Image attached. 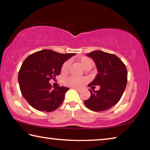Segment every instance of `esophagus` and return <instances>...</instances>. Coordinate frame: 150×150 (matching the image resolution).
<instances>
[{
  "instance_id": "obj_1",
  "label": "esophagus",
  "mask_w": 150,
  "mask_h": 150,
  "mask_svg": "<svg viewBox=\"0 0 150 150\" xmlns=\"http://www.w3.org/2000/svg\"><path fill=\"white\" fill-rule=\"evenodd\" d=\"M74 88V89H75L76 91H81V88H76V87H74V88Z\"/></svg>"
}]
</instances>
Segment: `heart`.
Returning a JSON list of instances; mask_svg holds the SVG:
<instances>
[{
	"label": "heart",
	"instance_id": "obj_1",
	"mask_svg": "<svg viewBox=\"0 0 150 150\" xmlns=\"http://www.w3.org/2000/svg\"><path fill=\"white\" fill-rule=\"evenodd\" d=\"M80 62L81 65L83 66V68L85 69L88 67H92L93 65V61L90 58L83 57L80 59ZM70 65L69 61H67L63 63L62 66V73L63 74H65L69 71V68ZM63 82L65 85L71 86V87H81L83 83L85 82V79L83 77H77L74 76H69V77H66L63 80Z\"/></svg>",
	"mask_w": 150,
	"mask_h": 150
}]
</instances>
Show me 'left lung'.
<instances>
[{"instance_id":"8db88e82","label":"left lung","mask_w":150,"mask_h":150,"mask_svg":"<svg viewBox=\"0 0 150 150\" xmlns=\"http://www.w3.org/2000/svg\"><path fill=\"white\" fill-rule=\"evenodd\" d=\"M87 55L95 62L98 73L88 85L93 91L88 89L91 96L84 103L93 111L106 110L118 103L124 92L128 76L126 65L115 55L102 51H93ZM93 85H99L100 89L95 91Z\"/></svg>"}]
</instances>
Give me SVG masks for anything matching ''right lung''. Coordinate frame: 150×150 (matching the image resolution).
Wrapping results in <instances>:
<instances>
[{
	"label": "right lung",
	"mask_w": 150,
	"mask_h": 150,
	"mask_svg": "<svg viewBox=\"0 0 150 150\" xmlns=\"http://www.w3.org/2000/svg\"><path fill=\"white\" fill-rule=\"evenodd\" d=\"M75 55L44 50L24 61L18 79L22 95L30 106L40 111L52 112L62 105L69 88L59 85L52 89L49 81L59 75L63 63Z\"/></svg>",
	"instance_id": "obj_1"
}]
</instances>
